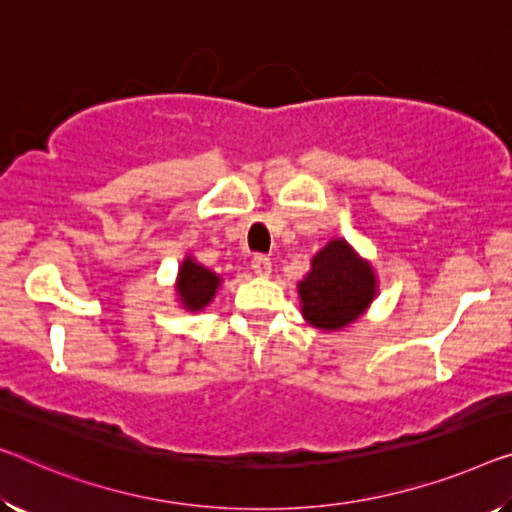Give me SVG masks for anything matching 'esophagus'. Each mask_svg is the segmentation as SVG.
Instances as JSON below:
<instances>
[{"instance_id":"1","label":"esophagus","mask_w":512,"mask_h":512,"mask_svg":"<svg viewBox=\"0 0 512 512\" xmlns=\"http://www.w3.org/2000/svg\"><path fill=\"white\" fill-rule=\"evenodd\" d=\"M250 264H253V271L257 273V276H269V273H271V257H266L262 253L255 255L253 262H250Z\"/></svg>"}]
</instances>
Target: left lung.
Masks as SVG:
<instances>
[{"instance_id": "8db88e82", "label": "left lung", "mask_w": 512, "mask_h": 512, "mask_svg": "<svg viewBox=\"0 0 512 512\" xmlns=\"http://www.w3.org/2000/svg\"><path fill=\"white\" fill-rule=\"evenodd\" d=\"M303 317L317 329H342L368 308L375 296V273L345 241H331L312 259L299 282Z\"/></svg>"}]
</instances>
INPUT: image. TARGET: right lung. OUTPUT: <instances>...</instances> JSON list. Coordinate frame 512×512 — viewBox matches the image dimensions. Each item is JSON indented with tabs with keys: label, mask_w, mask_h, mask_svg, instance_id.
Instances as JSON below:
<instances>
[{
	"label": "right lung",
	"mask_w": 512,
	"mask_h": 512,
	"mask_svg": "<svg viewBox=\"0 0 512 512\" xmlns=\"http://www.w3.org/2000/svg\"><path fill=\"white\" fill-rule=\"evenodd\" d=\"M220 278L193 259H186L179 271V296L188 310H202L216 294Z\"/></svg>",
	"instance_id": "right-lung-1"
}]
</instances>
